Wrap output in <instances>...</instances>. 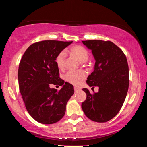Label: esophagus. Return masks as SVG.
I'll list each match as a JSON object with an SVG mask.
<instances>
[{
    "mask_svg": "<svg viewBox=\"0 0 147 147\" xmlns=\"http://www.w3.org/2000/svg\"><path fill=\"white\" fill-rule=\"evenodd\" d=\"M74 91H79L80 89H79L78 88H77V87H74Z\"/></svg>",
    "mask_w": 147,
    "mask_h": 147,
    "instance_id": "1",
    "label": "esophagus"
}]
</instances>
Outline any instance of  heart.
I'll use <instances>...</instances> for the list:
<instances>
[{
	"label": "heart",
	"mask_w": 147,
	"mask_h": 147,
	"mask_svg": "<svg viewBox=\"0 0 147 147\" xmlns=\"http://www.w3.org/2000/svg\"><path fill=\"white\" fill-rule=\"evenodd\" d=\"M70 53L73 56L75 57L79 62L84 63L86 62L89 58V53L86 48L80 45H76L69 50ZM65 57V53L64 51H61L57 55L56 58V63L57 67L59 69H62L64 67ZM86 74L82 71H69L65 74V80L68 82L71 83L73 85L78 86L80 84L82 81L85 78Z\"/></svg>",
	"instance_id": "heart-1"
}]
</instances>
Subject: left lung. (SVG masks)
I'll return each instance as SVG.
<instances>
[{"mask_svg":"<svg viewBox=\"0 0 147 147\" xmlns=\"http://www.w3.org/2000/svg\"><path fill=\"white\" fill-rule=\"evenodd\" d=\"M91 50L95 64L86 82L98 87V93L91 94L87 88V97L82 104L84 113L91 121L105 123L120 111L125 100L129 86V69L126 56L112 42L102 40L82 41Z\"/></svg>","mask_w":147,"mask_h":147,"instance_id":"8db88e82","label":"left lung"}]
</instances>
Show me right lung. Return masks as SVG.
<instances>
[{"mask_svg":"<svg viewBox=\"0 0 147 147\" xmlns=\"http://www.w3.org/2000/svg\"><path fill=\"white\" fill-rule=\"evenodd\" d=\"M73 41L46 40L31 45L24 53L18 70L19 90L26 110L41 124H51L63 118L66 104L74 93L72 84L59 76L56 58ZM51 83L62 86L59 91Z\"/></svg>","mask_w":147,"mask_h":147,"instance_id":"1","label":"right lung"}]
</instances>
